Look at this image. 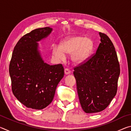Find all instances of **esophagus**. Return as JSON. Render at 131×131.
<instances>
[{"instance_id": "34e87169", "label": "esophagus", "mask_w": 131, "mask_h": 131, "mask_svg": "<svg viewBox=\"0 0 131 131\" xmlns=\"http://www.w3.org/2000/svg\"><path fill=\"white\" fill-rule=\"evenodd\" d=\"M64 72H65V74H69L70 73V71L68 68H65V71H64Z\"/></svg>"}]
</instances>
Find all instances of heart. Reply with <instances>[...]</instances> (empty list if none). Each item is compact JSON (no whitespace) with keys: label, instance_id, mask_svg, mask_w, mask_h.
I'll return each mask as SVG.
<instances>
[{"label":"heart","instance_id":"b5f03b06","mask_svg":"<svg viewBox=\"0 0 131 131\" xmlns=\"http://www.w3.org/2000/svg\"><path fill=\"white\" fill-rule=\"evenodd\" d=\"M93 42L88 37L72 36L61 42L60 46L54 45L52 55L59 60H63L65 54H70V60L79 65L85 62L90 57L92 50Z\"/></svg>","mask_w":131,"mask_h":131}]
</instances>
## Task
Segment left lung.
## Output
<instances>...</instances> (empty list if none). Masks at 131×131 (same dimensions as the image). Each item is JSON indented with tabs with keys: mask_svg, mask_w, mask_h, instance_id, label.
Wrapping results in <instances>:
<instances>
[{
	"mask_svg": "<svg viewBox=\"0 0 131 131\" xmlns=\"http://www.w3.org/2000/svg\"><path fill=\"white\" fill-rule=\"evenodd\" d=\"M101 43L96 53L74 68L77 93L83 110L87 113L101 112L116 95L120 73L113 44L99 32Z\"/></svg>",
	"mask_w": 131,
	"mask_h": 131,
	"instance_id": "8db88e82",
	"label": "left lung"
}]
</instances>
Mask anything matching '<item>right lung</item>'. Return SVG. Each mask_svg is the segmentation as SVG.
<instances>
[{"instance_id": "right-lung-1", "label": "right lung", "mask_w": 131, "mask_h": 131, "mask_svg": "<svg viewBox=\"0 0 131 131\" xmlns=\"http://www.w3.org/2000/svg\"><path fill=\"white\" fill-rule=\"evenodd\" d=\"M50 27L33 30L19 39L9 65L13 94L24 106L41 110L51 103L58 84L64 76L62 64L45 63L37 42L52 32Z\"/></svg>"}]
</instances>
